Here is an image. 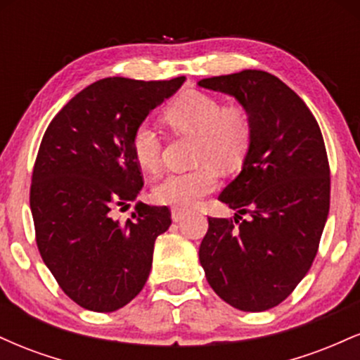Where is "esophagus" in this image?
Masks as SVG:
<instances>
[{
  "label": "esophagus",
  "instance_id": "esophagus-1",
  "mask_svg": "<svg viewBox=\"0 0 360 360\" xmlns=\"http://www.w3.org/2000/svg\"><path fill=\"white\" fill-rule=\"evenodd\" d=\"M171 214H172V220L181 221L186 217V212H184V210H181V208H172Z\"/></svg>",
  "mask_w": 360,
  "mask_h": 360
}]
</instances>
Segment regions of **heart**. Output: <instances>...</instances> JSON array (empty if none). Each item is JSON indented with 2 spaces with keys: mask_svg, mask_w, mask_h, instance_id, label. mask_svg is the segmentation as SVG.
Here are the masks:
<instances>
[{
  "mask_svg": "<svg viewBox=\"0 0 360 360\" xmlns=\"http://www.w3.org/2000/svg\"><path fill=\"white\" fill-rule=\"evenodd\" d=\"M166 120L177 134L196 135L194 162L200 166L164 176L154 188L155 201L191 208L217 188L218 169L232 172L247 159L254 142V120L243 105H223L213 94L186 91L166 108ZM164 140L150 122L139 123L131 135L135 160L147 171L162 162Z\"/></svg>",
  "mask_w": 360,
  "mask_h": 360,
  "instance_id": "heart-1",
  "label": "heart"
}]
</instances>
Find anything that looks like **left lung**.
<instances>
[{"instance_id": "obj_1", "label": "left lung", "mask_w": 360, "mask_h": 360, "mask_svg": "<svg viewBox=\"0 0 360 360\" xmlns=\"http://www.w3.org/2000/svg\"><path fill=\"white\" fill-rule=\"evenodd\" d=\"M198 84L233 96L254 120L242 172L218 196L238 214L208 218L200 262L223 301L266 311L295 291L320 245L330 210L321 130L298 94L269 72L245 69Z\"/></svg>"}]
</instances>
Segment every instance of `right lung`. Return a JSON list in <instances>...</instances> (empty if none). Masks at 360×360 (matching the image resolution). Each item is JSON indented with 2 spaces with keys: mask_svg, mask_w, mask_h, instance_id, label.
Segmentation results:
<instances>
[{
  "mask_svg": "<svg viewBox=\"0 0 360 360\" xmlns=\"http://www.w3.org/2000/svg\"><path fill=\"white\" fill-rule=\"evenodd\" d=\"M186 77L100 79L77 93L45 130L30 186L35 240L62 291L91 311H117L146 286L167 206L137 203L143 186L131 135Z\"/></svg>",
  "mask_w": 360,
  "mask_h": 360,
  "instance_id": "obj_1",
  "label": "right lung"
}]
</instances>
